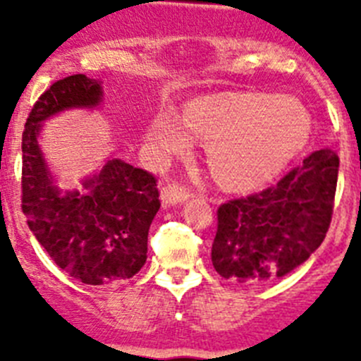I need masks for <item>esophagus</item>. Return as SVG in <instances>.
Listing matches in <instances>:
<instances>
[{
	"label": "esophagus",
	"instance_id": "esophagus-1",
	"mask_svg": "<svg viewBox=\"0 0 361 361\" xmlns=\"http://www.w3.org/2000/svg\"><path fill=\"white\" fill-rule=\"evenodd\" d=\"M190 197H193V190L186 186H180V184H168V186L162 188L161 191L162 204H166V206L184 202V200H188Z\"/></svg>",
	"mask_w": 361,
	"mask_h": 361
}]
</instances>
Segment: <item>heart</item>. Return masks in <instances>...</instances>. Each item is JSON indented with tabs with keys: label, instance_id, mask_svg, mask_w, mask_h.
Instances as JSON below:
<instances>
[{
	"label": "heart",
	"instance_id": "1",
	"mask_svg": "<svg viewBox=\"0 0 361 361\" xmlns=\"http://www.w3.org/2000/svg\"><path fill=\"white\" fill-rule=\"evenodd\" d=\"M311 119L295 97L233 94L193 101L184 117L159 111L148 139L161 155L184 153L191 135L208 145V161L220 184L253 188L275 177L304 148Z\"/></svg>",
	"mask_w": 361,
	"mask_h": 361
}]
</instances>
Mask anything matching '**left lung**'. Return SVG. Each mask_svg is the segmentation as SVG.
Wrapping results in <instances>:
<instances>
[{
	"label": "left lung",
	"instance_id": "1",
	"mask_svg": "<svg viewBox=\"0 0 361 361\" xmlns=\"http://www.w3.org/2000/svg\"><path fill=\"white\" fill-rule=\"evenodd\" d=\"M340 159L312 152L275 186L220 204L212 262L238 283H271L304 264L331 226Z\"/></svg>",
	"mask_w": 361,
	"mask_h": 361
}]
</instances>
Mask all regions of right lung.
Wrapping results in <instances>:
<instances>
[{
	"label": "right lung",
	"mask_w": 361,
	"mask_h": 361,
	"mask_svg": "<svg viewBox=\"0 0 361 361\" xmlns=\"http://www.w3.org/2000/svg\"><path fill=\"white\" fill-rule=\"evenodd\" d=\"M101 85L82 73L54 82L39 95L23 130L21 209L27 224L56 266L90 286L121 282L141 271L148 258V231L161 208L155 175L106 162L82 183V191L61 195L54 188L37 146L41 121L73 106H95Z\"/></svg>",
	"instance_id": "obj_1"
}]
</instances>
